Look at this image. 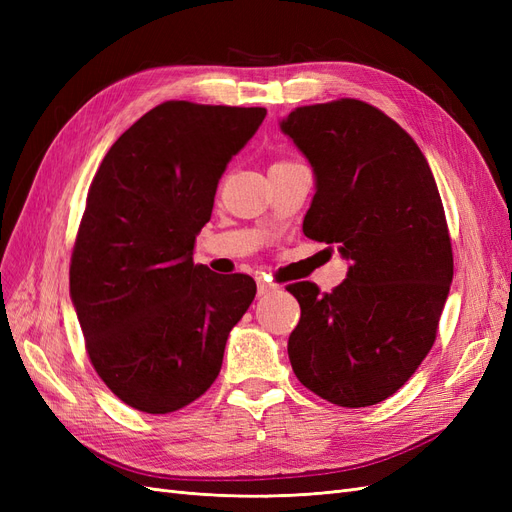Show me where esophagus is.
Masks as SVG:
<instances>
[{
    "instance_id": "obj_1",
    "label": "esophagus",
    "mask_w": 512,
    "mask_h": 512,
    "mask_svg": "<svg viewBox=\"0 0 512 512\" xmlns=\"http://www.w3.org/2000/svg\"><path fill=\"white\" fill-rule=\"evenodd\" d=\"M273 290H275V284H269L265 280H258V297H265V294H269Z\"/></svg>"
}]
</instances>
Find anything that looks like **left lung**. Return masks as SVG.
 I'll list each match as a JSON object with an SVG mask.
<instances>
[{
    "label": "left lung",
    "instance_id": "1",
    "mask_svg": "<svg viewBox=\"0 0 512 512\" xmlns=\"http://www.w3.org/2000/svg\"><path fill=\"white\" fill-rule=\"evenodd\" d=\"M314 170L305 237L348 260L331 294L288 286L301 320L294 376L322 399L365 408L408 382L436 342L453 250L431 168L397 123L361 100L301 106L280 121Z\"/></svg>",
    "mask_w": 512,
    "mask_h": 512
}]
</instances>
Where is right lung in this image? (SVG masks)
I'll list each match as a JSON object with an SVG mask.
<instances>
[{"label":"right lung","mask_w":512,"mask_h":512,"mask_svg":"<svg viewBox=\"0 0 512 512\" xmlns=\"http://www.w3.org/2000/svg\"><path fill=\"white\" fill-rule=\"evenodd\" d=\"M265 115L164 102L117 138L91 181L70 299L91 365L123 404L175 412L220 374L256 284L194 265V245L228 162Z\"/></svg>","instance_id":"right-lung-1"}]
</instances>
